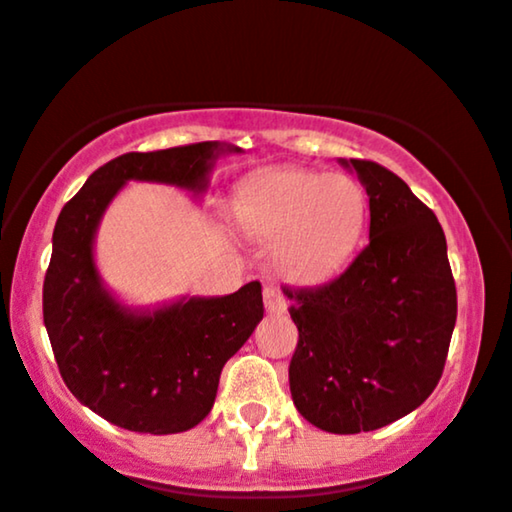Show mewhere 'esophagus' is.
<instances>
[{
    "label": "esophagus",
    "instance_id": "obj_1",
    "mask_svg": "<svg viewBox=\"0 0 512 512\" xmlns=\"http://www.w3.org/2000/svg\"><path fill=\"white\" fill-rule=\"evenodd\" d=\"M264 309H267L269 314H283V312H286L288 302H286V297L281 295V290L274 288V286L264 288Z\"/></svg>",
    "mask_w": 512,
    "mask_h": 512
}]
</instances>
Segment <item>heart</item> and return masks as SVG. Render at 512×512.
Listing matches in <instances>:
<instances>
[{
	"instance_id": "obj_1",
	"label": "heart",
	"mask_w": 512,
	"mask_h": 512,
	"mask_svg": "<svg viewBox=\"0 0 512 512\" xmlns=\"http://www.w3.org/2000/svg\"><path fill=\"white\" fill-rule=\"evenodd\" d=\"M234 217L250 238L274 241L278 274L309 286L345 267L364 229L366 196L347 174L281 167L245 181Z\"/></svg>"
}]
</instances>
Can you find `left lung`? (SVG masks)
<instances>
[{"label":"left lung","instance_id":"1","mask_svg":"<svg viewBox=\"0 0 512 512\" xmlns=\"http://www.w3.org/2000/svg\"><path fill=\"white\" fill-rule=\"evenodd\" d=\"M340 163L368 193V243L333 281L283 290L300 333L288 378L309 423L357 435L404 418L437 387L456 283L442 226L406 181L371 160Z\"/></svg>","mask_w":512,"mask_h":512}]
</instances>
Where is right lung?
I'll list each match as a JSON object with an SVG mask.
<instances>
[{"label":"right lung","instance_id":"obj_1","mask_svg":"<svg viewBox=\"0 0 512 512\" xmlns=\"http://www.w3.org/2000/svg\"><path fill=\"white\" fill-rule=\"evenodd\" d=\"M226 151L241 148L200 141L125 153L84 181L56 219L44 326L68 390L118 428L151 435L196 428L215 404L224 364L264 316L260 281L222 297H181L153 312L129 309L103 286L94 262L96 229L127 181L203 193Z\"/></svg>","mask_w":512,"mask_h":512}]
</instances>
